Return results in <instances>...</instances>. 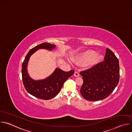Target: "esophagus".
Instances as JSON below:
<instances>
[{
  "label": "esophagus",
  "instance_id": "obj_1",
  "mask_svg": "<svg viewBox=\"0 0 132 132\" xmlns=\"http://www.w3.org/2000/svg\"><path fill=\"white\" fill-rule=\"evenodd\" d=\"M73 76L75 77H78L79 76V73L78 71H75V73L73 74Z\"/></svg>",
  "mask_w": 132,
  "mask_h": 132
}]
</instances>
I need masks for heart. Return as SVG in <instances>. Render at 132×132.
<instances>
[{"label":"heart","mask_w":132,"mask_h":132,"mask_svg":"<svg viewBox=\"0 0 132 132\" xmlns=\"http://www.w3.org/2000/svg\"><path fill=\"white\" fill-rule=\"evenodd\" d=\"M103 56L101 54H96L92 50L87 51L73 58V61L77 64H84L87 62L88 66H92L101 62Z\"/></svg>","instance_id":"b5f03b06"}]
</instances>
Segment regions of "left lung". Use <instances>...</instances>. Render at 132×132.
I'll use <instances>...</instances> for the list:
<instances>
[{
    "label": "left lung",
    "instance_id": "1",
    "mask_svg": "<svg viewBox=\"0 0 132 132\" xmlns=\"http://www.w3.org/2000/svg\"><path fill=\"white\" fill-rule=\"evenodd\" d=\"M104 60L80 72L83 79L80 93L88 101H98L107 98L119 83L120 66L118 58L111 50L106 48Z\"/></svg>",
    "mask_w": 132,
    "mask_h": 132
}]
</instances>
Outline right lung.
I'll use <instances>...</instances> for the list:
<instances>
[{
  "label": "right lung",
  "mask_w": 132,
  "mask_h": 132,
  "mask_svg": "<svg viewBox=\"0 0 132 132\" xmlns=\"http://www.w3.org/2000/svg\"><path fill=\"white\" fill-rule=\"evenodd\" d=\"M55 45L43 43L32 48L26 55L22 66L23 83L26 90L34 97L43 100H49L57 95L64 83L75 72L73 70L65 72L56 68L54 72L47 78L35 80L32 79L27 70L28 64L31 56L39 49L52 51Z\"/></svg>",
  "instance_id": "add662e5"
}]
</instances>
